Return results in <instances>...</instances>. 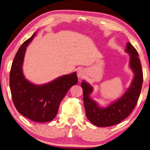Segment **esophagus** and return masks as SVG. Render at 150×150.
Here are the masks:
<instances>
[{
	"instance_id": "esophagus-1",
	"label": "esophagus",
	"mask_w": 150,
	"mask_h": 150,
	"mask_svg": "<svg viewBox=\"0 0 150 150\" xmlns=\"http://www.w3.org/2000/svg\"><path fill=\"white\" fill-rule=\"evenodd\" d=\"M85 76V72L84 70H80L78 72V77L79 78H83Z\"/></svg>"
}]
</instances>
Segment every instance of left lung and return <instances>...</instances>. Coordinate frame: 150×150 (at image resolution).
<instances>
[{"instance_id":"obj_1","label":"left lung","mask_w":150,"mask_h":150,"mask_svg":"<svg viewBox=\"0 0 150 150\" xmlns=\"http://www.w3.org/2000/svg\"><path fill=\"white\" fill-rule=\"evenodd\" d=\"M125 51L129 55V68L133 71L134 76L126 92L116 101L107 107H100L90 97L94 90L92 86L84 80L81 83L86 117L96 126L108 127L120 123L130 114L137 104L143 84L140 60L138 53L131 43H127Z\"/></svg>"}]
</instances>
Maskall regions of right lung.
Instances as JSON below:
<instances>
[{"label":"right lung","instance_id":"right-lung-1","mask_svg":"<svg viewBox=\"0 0 150 150\" xmlns=\"http://www.w3.org/2000/svg\"><path fill=\"white\" fill-rule=\"evenodd\" d=\"M36 32L16 52L10 72V88L14 106L20 114L36 122H47L57 115L68 90L78 83L76 72L62 76L45 84L36 85L24 77L23 65L26 47Z\"/></svg>","mask_w":150,"mask_h":150}]
</instances>
